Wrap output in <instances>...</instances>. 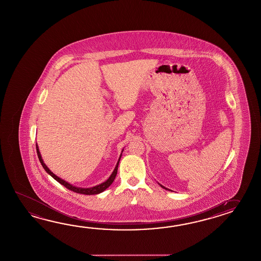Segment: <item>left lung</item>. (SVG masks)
<instances>
[{
    "label": "left lung",
    "mask_w": 261,
    "mask_h": 261,
    "mask_svg": "<svg viewBox=\"0 0 261 261\" xmlns=\"http://www.w3.org/2000/svg\"><path fill=\"white\" fill-rule=\"evenodd\" d=\"M159 185H160V184H159ZM160 186H161L162 188H164V189H167V190H169V189H168V188H166V187H164V186H161V185H160Z\"/></svg>",
    "instance_id": "obj_1"
}]
</instances>
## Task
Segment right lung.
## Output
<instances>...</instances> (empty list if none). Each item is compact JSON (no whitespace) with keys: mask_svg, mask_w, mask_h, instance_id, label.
<instances>
[{"mask_svg":"<svg viewBox=\"0 0 261 261\" xmlns=\"http://www.w3.org/2000/svg\"><path fill=\"white\" fill-rule=\"evenodd\" d=\"M36 151H37V155H38V158H39V161H40L42 167L44 168V169L46 170L47 173L49 174V175L53 177V179H55V180H57L58 182H60L62 186L66 187L67 189H69L71 191L75 192V193H79V194H83V195H96V194H99V193H102V192L105 191V190L113 182V180H115V177H116L117 175V170H118V166H119V162H120V159H121V156H122V155H121L120 158H119V161L117 163L116 167L114 168L113 172L110 175V178H109L108 180L104 181V182H102V184L99 185V186H93V187H91V188H81V187H75V186L70 185L67 181H65V180H63V179L59 178L58 176H56L55 174L53 173V172L50 171V169L46 167V164L44 163L43 159H42V156H41L40 151H39V148H38V146H37V143H36Z\"/></svg>","mask_w":261,"mask_h":261,"instance_id":"add662e5","label":"right lung"}]
</instances>
